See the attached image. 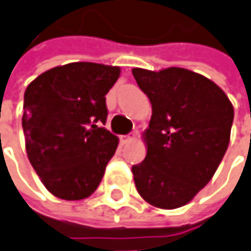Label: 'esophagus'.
I'll return each mask as SVG.
<instances>
[{"mask_svg": "<svg viewBox=\"0 0 251 251\" xmlns=\"http://www.w3.org/2000/svg\"><path fill=\"white\" fill-rule=\"evenodd\" d=\"M133 137H134L133 134H122V136H119V140H121L122 143H127V142H130Z\"/></svg>", "mask_w": 251, "mask_h": 251, "instance_id": "34e87169", "label": "esophagus"}]
</instances>
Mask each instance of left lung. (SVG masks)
<instances>
[{
  "mask_svg": "<svg viewBox=\"0 0 251 251\" xmlns=\"http://www.w3.org/2000/svg\"><path fill=\"white\" fill-rule=\"evenodd\" d=\"M132 74L152 108L144 132L147 155L132 167L134 185L154 207H182L211 180L224 158L233 107L215 83L189 69L134 68Z\"/></svg>",
  "mask_w": 251,
  "mask_h": 251,
  "instance_id": "1",
  "label": "left lung"
}]
</instances>
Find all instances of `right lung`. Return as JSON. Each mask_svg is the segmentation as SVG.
<instances>
[{
  "label": "right lung",
  "instance_id": "right-lung-1",
  "mask_svg": "<svg viewBox=\"0 0 251 251\" xmlns=\"http://www.w3.org/2000/svg\"><path fill=\"white\" fill-rule=\"evenodd\" d=\"M118 66L72 62L41 74L25 91L22 126L31 167L50 193L82 200L99 187L118 147L105 127V94Z\"/></svg>",
  "mask_w": 251,
  "mask_h": 251
}]
</instances>
